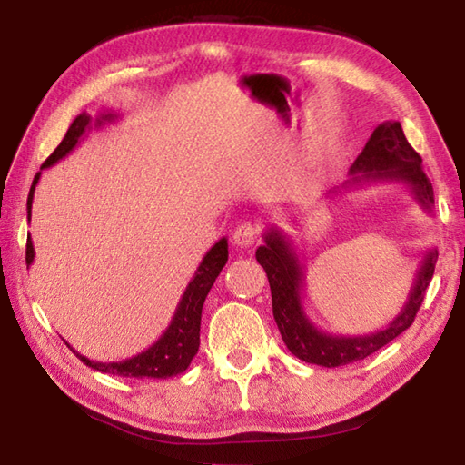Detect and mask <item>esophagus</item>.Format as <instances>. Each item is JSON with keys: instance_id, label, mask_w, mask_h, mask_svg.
Masks as SVG:
<instances>
[{"instance_id": "1", "label": "esophagus", "mask_w": 465, "mask_h": 465, "mask_svg": "<svg viewBox=\"0 0 465 465\" xmlns=\"http://www.w3.org/2000/svg\"><path fill=\"white\" fill-rule=\"evenodd\" d=\"M259 239V226L252 223H242L241 226H236V231L232 234V241L236 246L241 249H246V246H252Z\"/></svg>"}]
</instances>
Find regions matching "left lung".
<instances>
[{
    "label": "left lung",
    "instance_id": "left-lung-1",
    "mask_svg": "<svg viewBox=\"0 0 465 465\" xmlns=\"http://www.w3.org/2000/svg\"><path fill=\"white\" fill-rule=\"evenodd\" d=\"M369 183H401L410 186L415 201L431 213L433 186L421 168V156L407 142L400 122H383L373 130L363 153L349 168V180L343 188L349 191V188ZM257 261L269 277L272 315L289 351L305 363L339 367L365 359L377 349L385 347L397 335H401L405 329H410L423 302L425 289L433 277L438 249L425 251L410 297H407L400 315L375 333L355 337L325 333L312 325V321L307 317L301 302L305 267L301 264L295 246L287 234H282L279 229L267 231L264 244L257 249Z\"/></svg>",
    "mask_w": 465,
    "mask_h": 465
}]
</instances>
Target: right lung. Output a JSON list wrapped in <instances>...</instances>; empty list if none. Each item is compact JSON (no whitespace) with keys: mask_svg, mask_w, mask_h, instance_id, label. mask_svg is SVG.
I'll use <instances>...</instances> for the list:
<instances>
[{"mask_svg":"<svg viewBox=\"0 0 465 465\" xmlns=\"http://www.w3.org/2000/svg\"><path fill=\"white\" fill-rule=\"evenodd\" d=\"M118 118V114H114L110 110H104L98 114L94 126H104L106 122H114ZM92 126V116L86 112H82L80 116H75V120L70 124L68 132H65L64 140L60 142V146L54 150L50 158L42 164L44 168H50L55 163H60L64 156H68L72 150L78 146V142L82 136L86 134ZM40 173L35 174L32 188H30V196H27V221L32 219V201H34V191L37 180H40ZM34 242L30 236H27V244H25V262L27 267L34 262ZM229 261V242L226 239H221L216 242L211 251L204 254L203 262L198 264V269L194 271L193 281L188 282V287L184 291L183 299H180L178 307L174 311V317L170 321L168 329L164 331L156 343L150 345L146 351H142L134 357L124 359V361H112V363H102V361H92V359L80 355L75 351L70 343H65L72 353L80 359L84 365H88L92 369H98L102 373H110V375H120V377H150V379H166L178 373H184L188 365H191L193 357L198 351V345H201V317H203V305L204 299L208 295V291L214 285L216 277H219L223 267Z\"/></svg>","mask_w":465,"mask_h":465,"instance_id":"add662e5","label":"right lung"}]
</instances>
